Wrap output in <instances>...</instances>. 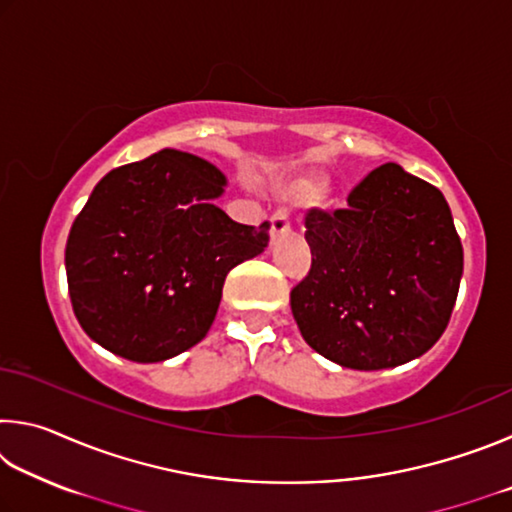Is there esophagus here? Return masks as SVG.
Here are the masks:
<instances>
[{
	"label": "esophagus",
	"mask_w": 512,
	"mask_h": 512,
	"mask_svg": "<svg viewBox=\"0 0 512 512\" xmlns=\"http://www.w3.org/2000/svg\"><path fill=\"white\" fill-rule=\"evenodd\" d=\"M289 230H291L289 212H287V210H277V212L271 216V237L287 235Z\"/></svg>",
	"instance_id": "obj_1"
}]
</instances>
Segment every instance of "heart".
Here are the masks:
<instances>
[{
  "label": "heart",
  "mask_w": 512,
  "mask_h": 512,
  "mask_svg": "<svg viewBox=\"0 0 512 512\" xmlns=\"http://www.w3.org/2000/svg\"><path fill=\"white\" fill-rule=\"evenodd\" d=\"M311 189H314V185H300V187H298V192H300V194H309Z\"/></svg>",
  "instance_id": "heart-1"
}]
</instances>
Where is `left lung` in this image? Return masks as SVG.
<instances>
[{"mask_svg": "<svg viewBox=\"0 0 512 512\" xmlns=\"http://www.w3.org/2000/svg\"><path fill=\"white\" fill-rule=\"evenodd\" d=\"M311 268L291 291L302 339L354 370L402 366L452 318L463 246L438 187L388 162L352 189L345 210H309Z\"/></svg>", "mask_w": 512, "mask_h": 512, "instance_id": "left-lung-1", "label": "left lung"}]
</instances>
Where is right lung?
<instances>
[{
  "instance_id": "obj_1",
  "label": "right lung",
  "mask_w": 512,
  "mask_h": 512,
  "mask_svg": "<svg viewBox=\"0 0 512 512\" xmlns=\"http://www.w3.org/2000/svg\"><path fill=\"white\" fill-rule=\"evenodd\" d=\"M223 185L214 164L176 149L99 180L65 246L69 298L92 341L155 363L205 339L225 275L264 253L271 228L216 207Z\"/></svg>"
}]
</instances>
